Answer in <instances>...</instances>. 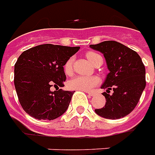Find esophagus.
<instances>
[{
	"mask_svg": "<svg viewBox=\"0 0 155 155\" xmlns=\"http://www.w3.org/2000/svg\"><path fill=\"white\" fill-rule=\"evenodd\" d=\"M87 93H88V95L90 96H94L95 95H96V93L95 92H87Z\"/></svg>",
	"mask_w": 155,
	"mask_h": 155,
	"instance_id": "obj_1",
	"label": "esophagus"
}]
</instances>
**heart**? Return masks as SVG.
<instances>
[{
	"label": "heart",
	"instance_id": "heart-1",
	"mask_svg": "<svg viewBox=\"0 0 155 155\" xmlns=\"http://www.w3.org/2000/svg\"><path fill=\"white\" fill-rule=\"evenodd\" d=\"M86 57L90 62L92 64L96 63V59L101 55H99L94 52H88L86 54ZM72 65H73V59L70 58L67 60L64 65V70L66 74H70L72 71ZM99 83L98 78L95 76H83V75H78L75 77L72 78L71 80L68 81V87L70 90H77V91H91L97 84Z\"/></svg>",
	"mask_w": 155,
	"mask_h": 155
}]
</instances>
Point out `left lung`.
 I'll return each mask as SVG.
<instances>
[{
	"label": "left lung",
	"instance_id": "left-lung-1",
	"mask_svg": "<svg viewBox=\"0 0 155 155\" xmlns=\"http://www.w3.org/2000/svg\"><path fill=\"white\" fill-rule=\"evenodd\" d=\"M90 48L103 54L109 70L101 86L107 91L102 93L106 105L96 109V113L112 120L128 115L137 106L146 85L145 67L140 56L116 41H104ZM111 89L114 93L110 95Z\"/></svg>",
	"mask_w": 155,
	"mask_h": 155
}]
</instances>
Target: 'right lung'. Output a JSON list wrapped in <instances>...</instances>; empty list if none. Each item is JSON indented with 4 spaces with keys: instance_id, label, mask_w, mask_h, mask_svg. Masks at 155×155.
<instances>
[{
    "instance_id": "right-lung-1",
    "label": "right lung",
    "mask_w": 155,
    "mask_h": 155,
    "mask_svg": "<svg viewBox=\"0 0 155 155\" xmlns=\"http://www.w3.org/2000/svg\"><path fill=\"white\" fill-rule=\"evenodd\" d=\"M80 47L41 44L26 50L14 66V85L21 106L38 120H54L69 107L74 91L55 89L64 86V65Z\"/></svg>"
}]
</instances>
